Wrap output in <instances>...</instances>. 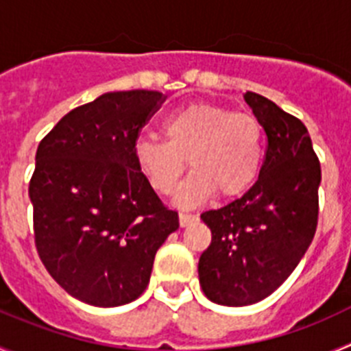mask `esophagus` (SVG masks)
I'll return each mask as SVG.
<instances>
[{
    "label": "esophagus",
    "mask_w": 351,
    "mask_h": 351,
    "mask_svg": "<svg viewBox=\"0 0 351 351\" xmlns=\"http://www.w3.org/2000/svg\"><path fill=\"white\" fill-rule=\"evenodd\" d=\"M195 219H197V216H195V214H184V213L179 214V225L181 226H188L190 223H193Z\"/></svg>",
    "instance_id": "esophagus-1"
}]
</instances>
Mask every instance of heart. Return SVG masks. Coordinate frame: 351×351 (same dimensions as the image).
<instances>
[{
  "label": "heart",
  "instance_id": "b5f03b06",
  "mask_svg": "<svg viewBox=\"0 0 351 351\" xmlns=\"http://www.w3.org/2000/svg\"><path fill=\"white\" fill-rule=\"evenodd\" d=\"M161 130L165 142L145 135L135 138L133 160L161 195L176 191L188 160L193 173L179 188L178 206H202L214 193L241 197L255 182L263 158V132L250 114L191 104L165 117Z\"/></svg>",
  "mask_w": 351,
  "mask_h": 351
}]
</instances>
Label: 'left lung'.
<instances>
[{
	"label": "left lung",
	"instance_id": "8db88e82",
	"mask_svg": "<svg viewBox=\"0 0 351 351\" xmlns=\"http://www.w3.org/2000/svg\"><path fill=\"white\" fill-rule=\"evenodd\" d=\"M244 100L267 135L258 179L241 198L200 214L213 234L198 260L200 287L234 308L269 297L299 265L315 237L322 181L302 121L256 93Z\"/></svg>",
	"mask_w": 351,
	"mask_h": 351
}]
</instances>
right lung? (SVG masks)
Listing matches in <instances>:
<instances>
[{
    "instance_id": "1",
    "label": "right lung",
    "mask_w": 351,
    "mask_h": 351,
    "mask_svg": "<svg viewBox=\"0 0 351 351\" xmlns=\"http://www.w3.org/2000/svg\"><path fill=\"white\" fill-rule=\"evenodd\" d=\"M163 100L145 89L105 93L68 112L36 149V251L58 285L91 306L138 299L156 251L179 228L132 153Z\"/></svg>"
}]
</instances>
